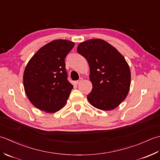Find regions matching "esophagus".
Returning a JSON list of instances; mask_svg holds the SVG:
<instances>
[{"mask_svg": "<svg viewBox=\"0 0 160 160\" xmlns=\"http://www.w3.org/2000/svg\"><path fill=\"white\" fill-rule=\"evenodd\" d=\"M82 81H83V78H80L79 80H77V81H76V82H75V83H76V84H78L80 83L81 82H82Z\"/></svg>", "mask_w": 160, "mask_h": 160, "instance_id": "1", "label": "esophagus"}]
</instances>
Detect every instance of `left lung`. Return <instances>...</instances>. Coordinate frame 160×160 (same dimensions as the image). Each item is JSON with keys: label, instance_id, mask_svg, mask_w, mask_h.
Here are the masks:
<instances>
[{"label": "left lung", "instance_id": "8db88e82", "mask_svg": "<svg viewBox=\"0 0 160 160\" xmlns=\"http://www.w3.org/2000/svg\"><path fill=\"white\" fill-rule=\"evenodd\" d=\"M78 52L89 65L92 90L87 100L98 109L111 111L127 98L131 86V71L124 56L102 39L80 43Z\"/></svg>", "mask_w": 160, "mask_h": 160}]
</instances>
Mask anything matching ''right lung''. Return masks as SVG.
Masks as SVG:
<instances>
[{"instance_id":"add662e5","label":"right lung","mask_w":160,"mask_h":160,"mask_svg":"<svg viewBox=\"0 0 160 160\" xmlns=\"http://www.w3.org/2000/svg\"><path fill=\"white\" fill-rule=\"evenodd\" d=\"M75 43L55 40L42 47L24 71L23 86L31 103L47 113L60 110L73 86L67 80L64 59Z\"/></svg>"}]
</instances>
